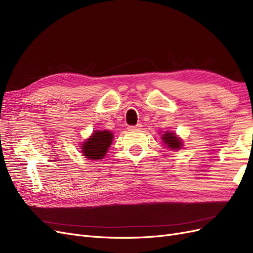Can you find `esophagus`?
I'll use <instances>...</instances> for the list:
<instances>
[{
  "mask_svg": "<svg viewBox=\"0 0 253 253\" xmlns=\"http://www.w3.org/2000/svg\"><path fill=\"white\" fill-rule=\"evenodd\" d=\"M141 126H142L140 124H138V125L135 126H128V129H129V131H133V129H140Z\"/></svg>",
  "mask_w": 253,
  "mask_h": 253,
  "instance_id": "obj_1",
  "label": "esophagus"
}]
</instances>
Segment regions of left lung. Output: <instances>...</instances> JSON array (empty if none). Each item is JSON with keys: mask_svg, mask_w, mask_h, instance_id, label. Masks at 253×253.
<instances>
[{"mask_svg": "<svg viewBox=\"0 0 253 253\" xmlns=\"http://www.w3.org/2000/svg\"><path fill=\"white\" fill-rule=\"evenodd\" d=\"M162 140L168 149L171 151H178L182 148V139L172 131H166L162 135Z\"/></svg>", "mask_w": 253, "mask_h": 253, "instance_id": "left-lung-1", "label": "left lung"}]
</instances>
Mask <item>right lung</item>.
Returning a JSON list of instances; mask_svg holds the SVG:
<instances>
[{
  "instance_id": "add662e5",
  "label": "right lung",
  "mask_w": 253,
  "mask_h": 253,
  "mask_svg": "<svg viewBox=\"0 0 253 253\" xmlns=\"http://www.w3.org/2000/svg\"><path fill=\"white\" fill-rule=\"evenodd\" d=\"M114 139V135L111 131H98L95 129L87 139L80 144L81 153L86 159L99 160L104 158L109 148Z\"/></svg>"
}]
</instances>
